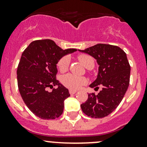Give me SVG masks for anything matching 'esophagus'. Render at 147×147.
<instances>
[{
    "label": "esophagus",
    "instance_id": "34e87169",
    "mask_svg": "<svg viewBox=\"0 0 147 147\" xmlns=\"http://www.w3.org/2000/svg\"><path fill=\"white\" fill-rule=\"evenodd\" d=\"M76 92H77V91H75V90H71V89H69V93L71 95H72V94H75Z\"/></svg>",
    "mask_w": 147,
    "mask_h": 147
}]
</instances>
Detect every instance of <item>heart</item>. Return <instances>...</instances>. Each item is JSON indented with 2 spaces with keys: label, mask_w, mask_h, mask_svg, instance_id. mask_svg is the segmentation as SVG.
<instances>
[{
  "label": "heart",
  "mask_w": 147,
  "mask_h": 147,
  "mask_svg": "<svg viewBox=\"0 0 147 147\" xmlns=\"http://www.w3.org/2000/svg\"><path fill=\"white\" fill-rule=\"evenodd\" d=\"M78 59L84 65L86 68H89L91 65H94L93 58L88 55H80L78 56ZM69 65V59L67 56L62 57L57 63V67L60 72H64L67 70ZM86 79L84 77H78L72 74H67L63 76L61 82L65 86L71 90H77L86 83Z\"/></svg>",
  "instance_id": "1"
}]
</instances>
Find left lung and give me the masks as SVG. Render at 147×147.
I'll return each mask as SVG.
<instances>
[{
  "mask_svg": "<svg viewBox=\"0 0 147 147\" xmlns=\"http://www.w3.org/2000/svg\"><path fill=\"white\" fill-rule=\"evenodd\" d=\"M79 51L92 55L99 65L96 80L89 86L98 89L102 86L97 95L88 94L82 110L91 118H104L118 107L129 86L130 65L126 53L118 46L103 44Z\"/></svg>",
  "mask_w": 147,
  "mask_h": 147,
  "instance_id": "left-lung-1",
  "label": "left lung"
}]
</instances>
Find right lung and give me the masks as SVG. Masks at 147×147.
<instances>
[{"label":"right lung","mask_w":147,"mask_h":147,"mask_svg":"<svg viewBox=\"0 0 147 147\" xmlns=\"http://www.w3.org/2000/svg\"><path fill=\"white\" fill-rule=\"evenodd\" d=\"M76 51L63 50L52 40L44 39L32 41L23 51L17 69L18 89L26 106L38 118L53 120L63 113L65 99L70 94L56 79V64L63 55Z\"/></svg>","instance_id":"obj_1"}]
</instances>
